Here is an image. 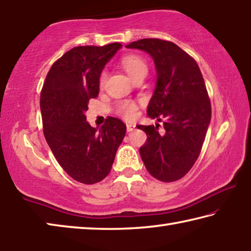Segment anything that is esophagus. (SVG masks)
<instances>
[{"mask_svg":"<svg viewBox=\"0 0 251 251\" xmlns=\"http://www.w3.org/2000/svg\"><path fill=\"white\" fill-rule=\"evenodd\" d=\"M134 129H135L134 123H126V131H128V132H131V131H133Z\"/></svg>","mask_w":251,"mask_h":251,"instance_id":"obj_1","label":"esophagus"}]
</instances>
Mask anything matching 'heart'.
Segmentation results:
<instances>
[{
    "label": "heart",
    "instance_id": "b5f03b06",
    "mask_svg": "<svg viewBox=\"0 0 251 251\" xmlns=\"http://www.w3.org/2000/svg\"><path fill=\"white\" fill-rule=\"evenodd\" d=\"M121 65L125 69V71L128 73L131 79L137 80L138 77L142 75H147L148 73V64L142 59L141 56L135 55V54H129L122 57ZM105 73L101 72V75H99V87L102 88L105 83ZM138 111V105L135 102L126 100L121 101L120 103L117 105V113L122 118L126 119V120H131L135 117Z\"/></svg>",
    "mask_w": 251,
    "mask_h": 251
}]
</instances>
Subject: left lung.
Here are the masks:
<instances>
[{"label":"left lung","instance_id":"8db88e82","mask_svg":"<svg viewBox=\"0 0 251 251\" xmlns=\"http://www.w3.org/2000/svg\"><path fill=\"white\" fill-rule=\"evenodd\" d=\"M149 53L154 61L157 83L147 113L163 121L137 126L147 133L140 155L149 174L162 182L181 179L198 159L210 125L211 104L196 61L178 45L160 39H142L126 45Z\"/></svg>","mask_w":251,"mask_h":251}]
</instances>
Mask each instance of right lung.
Instances as JSON below:
<instances>
[{
    "label": "right lung",
    "mask_w": 251,
    "mask_h": 251,
    "mask_svg": "<svg viewBox=\"0 0 251 251\" xmlns=\"http://www.w3.org/2000/svg\"><path fill=\"white\" fill-rule=\"evenodd\" d=\"M121 47L71 49L53 63L41 92L45 140L64 171L81 183H97L109 175L126 135L120 119L108 117L98 130L85 116L89 101L99 94V75Z\"/></svg>",
    "instance_id": "add662e5"
}]
</instances>
